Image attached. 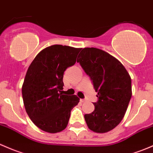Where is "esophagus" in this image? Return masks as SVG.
Returning a JSON list of instances; mask_svg holds the SVG:
<instances>
[{"label": "esophagus", "mask_w": 153, "mask_h": 153, "mask_svg": "<svg viewBox=\"0 0 153 153\" xmlns=\"http://www.w3.org/2000/svg\"><path fill=\"white\" fill-rule=\"evenodd\" d=\"M80 100H81V102H86V99H81Z\"/></svg>", "instance_id": "1"}]
</instances>
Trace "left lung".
<instances>
[{"label":"left lung","instance_id":"left-lung-1","mask_svg":"<svg viewBox=\"0 0 153 153\" xmlns=\"http://www.w3.org/2000/svg\"><path fill=\"white\" fill-rule=\"evenodd\" d=\"M97 92L92 113L84 115L88 128L103 133L116 128L125 114L132 96L129 73L115 57L95 48H85L77 59Z\"/></svg>","mask_w":153,"mask_h":153}]
</instances>
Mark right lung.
Here are the masks:
<instances>
[{
	"instance_id": "right-lung-1",
	"label": "right lung",
	"mask_w": 153,
	"mask_h": 153,
	"mask_svg": "<svg viewBox=\"0 0 153 153\" xmlns=\"http://www.w3.org/2000/svg\"><path fill=\"white\" fill-rule=\"evenodd\" d=\"M81 48L54 45L40 51L30 64L22 94L28 117L39 129L51 133L66 128L70 112L78 105L76 95H65L64 72L74 65Z\"/></svg>"
}]
</instances>
